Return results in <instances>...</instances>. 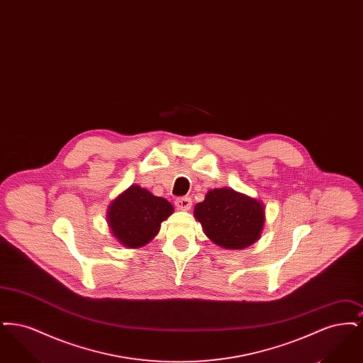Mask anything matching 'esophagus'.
Masks as SVG:
<instances>
[{
    "label": "esophagus",
    "instance_id": "1",
    "mask_svg": "<svg viewBox=\"0 0 363 363\" xmlns=\"http://www.w3.org/2000/svg\"><path fill=\"white\" fill-rule=\"evenodd\" d=\"M175 207L181 211H189L191 207V199L190 197H181L175 200Z\"/></svg>",
    "mask_w": 363,
    "mask_h": 363
}]
</instances>
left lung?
<instances>
[{
  "label": "left lung",
  "instance_id": "8db88e82",
  "mask_svg": "<svg viewBox=\"0 0 363 363\" xmlns=\"http://www.w3.org/2000/svg\"><path fill=\"white\" fill-rule=\"evenodd\" d=\"M194 216L208 238L225 249H243L259 240L264 225L262 204L235 190H209Z\"/></svg>",
  "mask_w": 363,
  "mask_h": 363
}]
</instances>
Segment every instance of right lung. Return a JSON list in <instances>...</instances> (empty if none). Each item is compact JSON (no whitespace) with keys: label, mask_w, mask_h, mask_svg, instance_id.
Returning a JSON list of instances; mask_svg holds the SVG:
<instances>
[{"label":"right lung","mask_w":363,"mask_h":363,"mask_svg":"<svg viewBox=\"0 0 363 363\" xmlns=\"http://www.w3.org/2000/svg\"><path fill=\"white\" fill-rule=\"evenodd\" d=\"M173 212V206L138 185L120 194L108 208V225L114 237L128 247L151 241L160 223Z\"/></svg>","instance_id":"add662e5"}]
</instances>
